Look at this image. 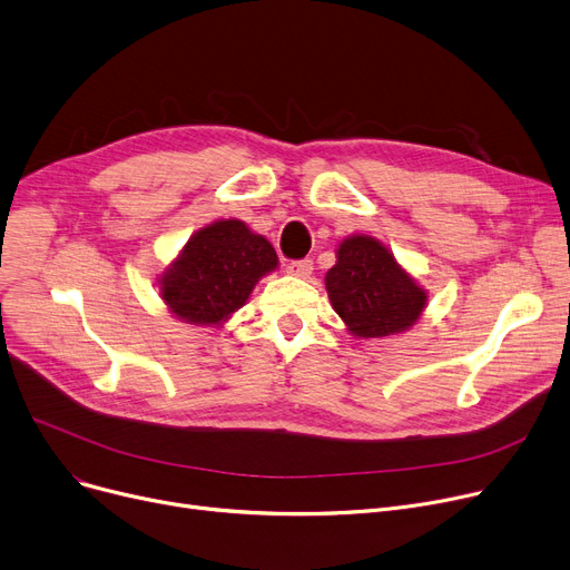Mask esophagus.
I'll list each match as a JSON object with an SVG mask.
<instances>
[{"label":"esophagus","mask_w":570,"mask_h":570,"mask_svg":"<svg viewBox=\"0 0 570 570\" xmlns=\"http://www.w3.org/2000/svg\"><path fill=\"white\" fill-rule=\"evenodd\" d=\"M287 274L294 278H311L313 274V262L311 259H298L287 264Z\"/></svg>","instance_id":"34e87169"}]
</instances>
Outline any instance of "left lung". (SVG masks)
<instances>
[{"label":"left lung","instance_id":"obj_1","mask_svg":"<svg viewBox=\"0 0 570 570\" xmlns=\"http://www.w3.org/2000/svg\"><path fill=\"white\" fill-rule=\"evenodd\" d=\"M331 308L354 338H389L419 324L428 289L371 234H350L324 276Z\"/></svg>","mask_w":570,"mask_h":570}]
</instances>
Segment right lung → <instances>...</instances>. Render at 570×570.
I'll list each match as a JSON object with an SVG mask.
<instances>
[{"label": "right lung", "instance_id": "obj_1", "mask_svg": "<svg viewBox=\"0 0 570 570\" xmlns=\"http://www.w3.org/2000/svg\"><path fill=\"white\" fill-rule=\"evenodd\" d=\"M278 269V255L239 218L197 229L158 276L163 304L175 320L220 326L250 298L259 278Z\"/></svg>", "mask_w": 570, "mask_h": 570}]
</instances>
